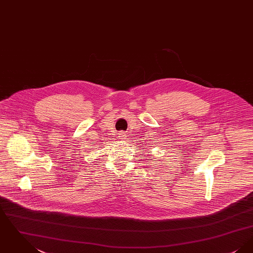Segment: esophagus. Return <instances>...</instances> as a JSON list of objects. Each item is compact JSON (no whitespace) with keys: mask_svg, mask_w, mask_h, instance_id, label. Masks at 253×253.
<instances>
[{"mask_svg":"<svg viewBox=\"0 0 253 253\" xmlns=\"http://www.w3.org/2000/svg\"><path fill=\"white\" fill-rule=\"evenodd\" d=\"M119 137H120L121 139H125V137H126V133H125V132L121 131V132H119Z\"/></svg>","mask_w":253,"mask_h":253,"instance_id":"obj_1","label":"esophagus"}]
</instances>
